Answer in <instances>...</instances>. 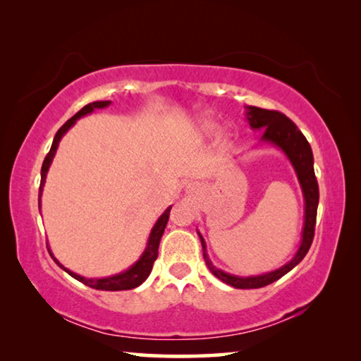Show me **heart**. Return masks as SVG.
Instances as JSON below:
<instances>
[{"mask_svg":"<svg viewBox=\"0 0 361 361\" xmlns=\"http://www.w3.org/2000/svg\"><path fill=\"white\" fill-rule=\"evenodd\" d=\"M218 128H219V122H218V119L212 118V116H199V118L192 122V132L200 138L215 135ZM228 138H229L228 130L220 129V132L218 133L219 142L223 143Z\"/></svg>","mask_w":361,"mask_h":361,"instance_id":"obj_1","label":"heart"}]
</instances>
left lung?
Masks as SVG:
<instances>
[{
    "label": "left lung",
    "instance_id": "1",
    "mask_svg": "<svg viewBox=\"0 0 361 361\" xmlns=\"http://www.w3.org/2000/svg\"><path fill=\"white\" fill-rule=\"evenodd\" d=\"M245 119L252 130H262L259 143L274 145L276 148L283 152L288 159L293 170L298 176L299 186H301L304 197V226L301 242L293 258L285 262L282 267L276 271L259 274V276H235L223 271V269L213 264L209 253H207V243L204 237L197 231L202 243L204 259L212 271L213 276L221 280L226 285L234 286V288L250 290V288H262L269 283L276 282L285 274H288L293 267H296L302 258L307 255L310 245L314 240L315 219H317V207H319V183L314 172V154L312 148L305 137L298 129L295 122L286 118L285 114L271 109H262L258 106H245Z\"/></svg>",
    "mask_w": 361,
    "mask_h": 361
}]
</instances>
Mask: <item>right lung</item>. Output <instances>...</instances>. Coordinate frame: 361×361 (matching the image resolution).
<instances>
[{
    "mask_svg": "<svg viewBox=\"0 0 361 361\" xmlns=\"http://www.w3.org/2000/svg\"><path fill=\"white\" fill-rule=\"evenodd\" d=\"M111 105V102L109 100H100V102H92L89 103V105H85L81 111H78L75 116H73L71 119H68L65 122V124L60 127L59 132L56 133V137H54V142L51 146V151L47 152V156L44 159V162H42V167H41V185H39V197H38V205H39V210H41V195L42 191H44V185H46V178H47V172L49 169H51V164L54 161V157H56V152L59 148V143L60 140L63 138V135L66 132H68L73 126L76 124L78 119L84 118V116H87L90 113H94L95 109H103ZM170 210H172V205L167 207L166 212L162 213L161 216L157 218V221L154 223V226L151 228L149 232V237H148V242H146V247L143 250V253L140 255V258L133 262L130 267H127L126 271H122L119 274H114V276H109V277H100V279H87V277H82L79 276V274L70 271L68 267H65L62 262H60L54 253L51 252V247L47 245L49 253L54 258V261L57 262L59 267H62L66 274H70L73 279H76L78 282H81L84 285L90 286V288H95V290H105V291H122V290H132V288H137V286L142 285L146 279L149 277V274L152 271V264H154V261L157 258V250H159V242H161V237L164 234V229H166L167 221H169V215H170Z\"/></svg>",
    "mask_w": 361,
    "mask_h": 361,
    "instance_id": "right-lung-1",
    "label": "right lung"
}]
</instances>
